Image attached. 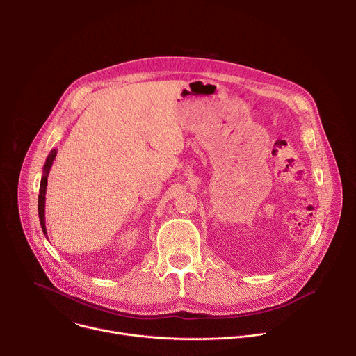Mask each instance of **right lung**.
<instances>
[{
    "instance_id": "add662e5",
    "label": "right lung",
    "mask_w": 356,
    "mask_h": 356,
    "mask_svg": "<svg viewBox=\"0 0 356 356\" xmlns=\"http://www.w3.org/2000/svg\"><path fill=\"white\" fill-rule=\"evenodd\" d=\"M58 150L52 149L50 150L49 156L46 158V162L43 165V172H42V179H40V187H39V197H38V214H39V221H40V227L43 234L47 238V232H46V225H44V201H46V186H47V176L50 172V168L54 165V161L56 158Z\"/></svg>"
}]
</instances>
